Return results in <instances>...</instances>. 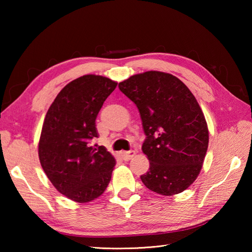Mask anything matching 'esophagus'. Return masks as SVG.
<instances>
[{
    "label": "esophagus",
    "mask_w": 252,
    "mask_h": 252,
    "mask_svg": "<svg viewBox=\"0 0 252 252\" xmlns=\"http://www.w3.org/2000/svg\"><path fill=\"white\" fill-rule=\"evenodd\" d=\"M135 151H129V152H125L122 153V158L125 161H129L130 159H132L133 157L135 156Z\"/></svg>",
    "instance_id": "esophagus-1"
}]
</instances>
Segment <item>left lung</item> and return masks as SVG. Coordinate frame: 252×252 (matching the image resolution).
Returning <instances> with one entry per match:
<instances>
[{"instance_id": "obj_1", "label": "left lung", "mask_w": 252, "mask_h": 252, "mask_svg": "<svg viewBox=\"0 0 252 252\" xmlns=\"http://www.w3.org/2000/svg\"><path fill=\"white\" fill-rule=\"evenodd\" d=\"M140 110L146 138L143 153L149 170L141 175L147 189L171 196L185 190L199 174L209 133L195 96L170 73L147 71L119 83Z\"/></svg>"}]
</instances>
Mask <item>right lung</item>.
Returning <instances> with one entry per match:
<instances>
[{
  "instance_id": "obj_1",
  "label": "right lung",
  "mask_w": 252,
  "mask_h": 252,
  "mask_svg": "<svg viewBox=\"0 0 252 252\" xmlns=\"http://www.w3.org/2000/svg\"><path fill=\"white\" fill-rule=\"evenodd\" d=\"M117 82L87 74L68 83L47 110L39 142V158L47 178L69 199L88 202L108 186L116 159L98 137L96 118Z\"/></svg>"
}]
</instances>
